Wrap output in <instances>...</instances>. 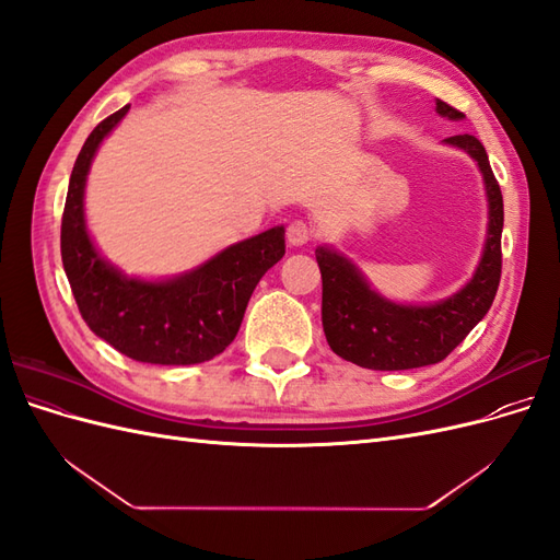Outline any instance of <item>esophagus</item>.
I'll return each mask as SVG.
<instances>
[{
	"instance_id": "1",
	"label": "esophagus",
	"mask_w": 560,
	"mask_h": 560,
	"mask_svg": "<svg viewBox=\"0 0 560 560\" xmlns=\"http://www.w3.org/2000/svg\"><path fill=\"white\" fill-rule=\"evenodd\" d=\"M287 241L294 247H301L313 241V229L306 222H292L287 226Z\"/></svg>"
}]
</instances>
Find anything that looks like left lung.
<instances>
[{
	"label": "left lung",
	"instance_id": "obj_1",
	"mask_svg": "<svg viewBox=\"0 0 560 560\" xmlns=\"http://www.w3.org/2000/svg\"><path fill=\"white\" fill-rule=\"evenodd\" d=\"M436 112L460 121L463 112L436 100ZM446 144L460 147L477 161L488 196V235L477 273L460 292L430 306H399L383 299L343 254L317 247L322 273V327L329 348L352 364L374 371H401L442 362L479 325L502 273V191L490 171L483 144L474 135H453Z\"/></svg>",
	"mask_w": 560,
	"mask_h": 560
}]
</instances>
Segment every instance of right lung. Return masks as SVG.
I'll return each instance as SVG.
<instances>
[{
	"mask_svg": "<svg viewBox=\"0 0 560 560\" xmlns=\"http://www.w3.org/2000/svg\"><path fill=\"white\" fill-rule=\"evenodd\" d=\"M128 109L130 105L100 121L77 156L60 229L65 273L91 331L126 358L173 366L208 362L233 341L254 287L284 257V229H268L235 243L171 280L124 276L91 241L83 189L100 142Z\"/></svg>",
	"mask_w": 560,
	"mask_h": 560,
	"instance_id": "right-lung-1",
	"label": "right lung"
}]
</instances>
